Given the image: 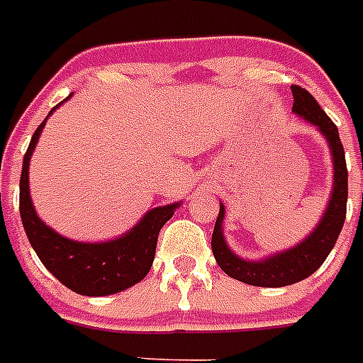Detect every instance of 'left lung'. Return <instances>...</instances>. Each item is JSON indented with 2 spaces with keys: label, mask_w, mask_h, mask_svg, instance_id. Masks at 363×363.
I'll list each match as a JSON object with an SVG mask.
<instances>
[{
  "label": "left lung",
  "mask_w": 363,
  "mask_h": 363,
  "mask_svg": "<svg viewBox=\"0 0 363 363\" xmlns=\"http://www.w3.org/2000/svg\"><path fill=\"white\" fill-rule=\"evenodd\" d=\"M291 89H293L294 98L293 112L316 125L323 136L329 140L333 162H335V184H333L335 189H333L331 201L327 205L322 221L316 230L307 236L306 242H301L291 251L271 256L264 262H247L229 251L223 240V233H221V221L225 213H223V205H220V214L214 223L213 240H211L214 258L221 271L230 278L243 284L256 285V287H284V285L306 280L314 271H318L320 265L333 251L340 230L344 227L345 213H347V165H345V152L344 145L340 142L338 129L331 118L322 111L313 94H309V91L298 85H293Z\"/></svg>",
  "instance_id": "obj_1"
}]
</instances>
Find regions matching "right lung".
Instances as JSON below:
<instances>
[{"label": "right lung", "instance_id": "right-lung-1", "mask_svg": "<svg viewBox=\"0 0 363 363\" xmlns=\"http://www.w3.org/2000/svg\"><path fill=\"white\" fill-rule=\"evenodd\" d=\"M52 111L49 112V116ZM47 118L32 134L30 145L23 156V171L19 179V214L28 242L34 247L41 264L74 293L83 296H107L129 289L138 281H142L152 267L160 229L171 220L178 203L149 211L143 220L133 227V230L112 242H72L54 233L38 218L28 194V160L40 140Z\"/></svg>", "mask_w": 363, "mask_h": 363}]
</instances>
